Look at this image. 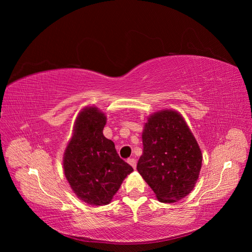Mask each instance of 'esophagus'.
<instances>
[{
  "instance_id": "34e87169",
  "label": "esophagus",
  "mask_w": 252,
  "mask_h": 252,
  "mask_svg": "<svg viewBox=\"0 0 252 252\" xmlns=\"http://www.w3.org/2000/svg\"><path fill=\"white\" fill-rule=\"evenodd\" d=\"M127 162H128V164H130L132 166L133 169H135V167H136V159L135 158H128Z\"/></svg>"
}]
</instances>
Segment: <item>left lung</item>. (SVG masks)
Returning a JSON list of instances; mask_svg holds the SVG:
<instances>
[{"label":"left lung","instance_id":"obj_1","mask_svg":"<svg viewBox=\"0 0 252 252\" xmlns=\"http://www.w3.org/2000/svg\"><path fill=\"white\" fill-rule=\"evenodd\" d=\"M143 155L136 169L162 203H174L193 189L202 152L177 111L163 110L148 119L143 131Z\"/></svg>","mask_w":252,"mask_h":252}]
</instances>
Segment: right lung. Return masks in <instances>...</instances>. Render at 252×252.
<instances>
[{"label": "right lung", "instance_id": "add662e5", "mask_svg": "<svg viewBox=\"0 0 252 252\" xmlns=\"http://www.w3.org/2000/svg\"><path fill=\"white\" fill-rule=\"evenodd\" d=\"M106 117L97 108L83 109L64 154L65 177L79 199L89 205L109 204L123 180L133 171L114 143L106 139Z\"/></svg>", "mask_w": 252, "mask_h": 252}]
</instances>
